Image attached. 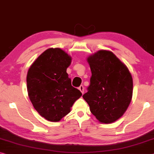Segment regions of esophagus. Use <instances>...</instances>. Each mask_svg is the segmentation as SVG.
Here are the masks:
<instances>
[{
  "instance_id": "34e87169",
  "label": "esophagus",
  "mask_w": 154,
  "mask_h": 154,
  "mask_svg": "<svg viewBox=\"0 0 154 154\" xmlns=\"http://www.w3.org/2000/svg\"><path fill=\"white\" fill-rule=\"evenodd\" d=\"M79 90H80V91L82 92V94L84 93V86H80L79 87Z\"/></svg>"
}]
</instances>
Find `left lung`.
<instances>
[{
  "mask_svg": "<svg viewBox=\"0 0 154 154\" xmlns=\"http://www.w3.org/2000/svg\"><path fill=\"white\" fill-rule=\"evenodd\" d=\"M87 61L92 76L83 98L100 123H113L123 115L132 98L131 73L127 66L109 51H97Z\"/></svg>",
  "mask_w": 154,
  "mask_h": 154,
  "instance_id": "1",
  "label": "left lung"
}]
</instances>
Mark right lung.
<instances>
[{
	"label": "right lung",
	"mask_w": 154,
	"mask_h": 154,
	"mask_svg": "<svg viewBox=\"0 0 154 154\" xmlns=\"http://www.w3.org/2000/svg\"><path fill=\"white\" fill-rule=\"evenodd\" d=\"M72 57L60 48H50L29 68L26 84L29 99L41 116L51 122L60 121L69 113L82 96L71 86L66 72Z\"/></svg>",
	"instance_id": "right-lung-1"
}]
</instances>
